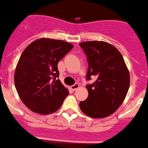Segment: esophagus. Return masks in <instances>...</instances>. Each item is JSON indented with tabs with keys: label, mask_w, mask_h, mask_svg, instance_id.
<instances>
[{
	"label": "esophagus",
	"mask_w": 148,
	"mask_h": 148,
	"mask_svg": "<svg viewBox=\"0 0 148 148\" xmlns=\"http://www.w3.org/2000/svg\"><path fill=\"white\" fill-rule=\"evenodd\" d=\"M79 87H80V85H79L78 84H74V85H71V89L72 91H75V90H77V89Z\"/></svg>",
	"instance_id": "1"
}]
</instances>
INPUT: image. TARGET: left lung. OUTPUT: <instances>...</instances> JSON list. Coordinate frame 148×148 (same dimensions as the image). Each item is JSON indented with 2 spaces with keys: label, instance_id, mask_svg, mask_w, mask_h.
Returning <instances> with one entry per match:
<instances>
[{
  "label": "left lung",
  "instance_id": "obj_1",
  "mask_svg": "<svg viewBox=\"0 0 148 148\" xmlns=\"http://www.w3.org/2000/svg\"><path fill=\"white\" fill-rule=\"evenodd\" d=\"M87 55L86 77L96 80L87 85L88 96L80 101V109L92 118H105L114 113L126 98L130 87V73L123 57L112 44L103 41L79 44Z\"/></svg>",
  "mask_w": 148,
  "mask_h": 148
}]
</instances>
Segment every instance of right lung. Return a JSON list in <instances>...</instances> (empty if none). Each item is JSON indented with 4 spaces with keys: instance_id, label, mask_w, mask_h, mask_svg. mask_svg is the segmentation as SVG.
I'll list each match as a JSON object with an SVG mask.
<instances>
[{
    "instance_id": "1",
    "label": "right lung",
    "mask_w": 148,
    "mask_h": 148,
    "mask_svg": "<svg viewBox=\"0 0 148 148\" xmlns=\"http://www.w3.org/2000/svg\"><path fill=\"white\" fill-rule=\"evenodd\" d=\"M74 46L63 40L41 38L25 49L17 64L14 84L22 102L31 111L50 114L61 107L68 94L59 79L58 62Z\"/></svg>"
}]
</instances>
